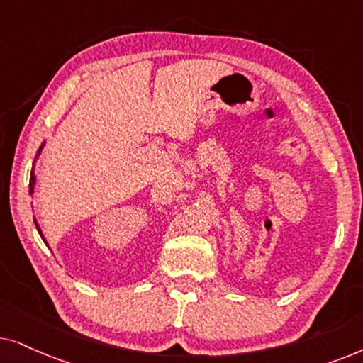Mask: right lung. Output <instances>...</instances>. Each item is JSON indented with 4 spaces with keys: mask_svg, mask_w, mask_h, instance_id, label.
<instances>
[{
    "mask_svg": "<svg viewBox=\"0 0 363 363\" xmlns=\"http://www.w3.org/2000/svg\"><path fill=\"white\" fill-rule=\"evenodd\" d=\"M45 144H46V141H43V144L40 146V149H38V152H36V157H35V161L38 157H40V154H41V151H43V147H45ZM35 186H36V176H35V162H33V169H31V176H30V196H33L35 194ZM33 219H35V225H36V229H38V232H40V235H41V239L45 240V244L48 245V242H46V239H45V235H43V232H41V229H40V224H38V220H36V217L33 216Z\"/></svg>",
    "mask_w": 363,
    "mask_h": 363,
    "instance_id": "right-lung-1",
    "label": "right lung"
}]
</instances>
